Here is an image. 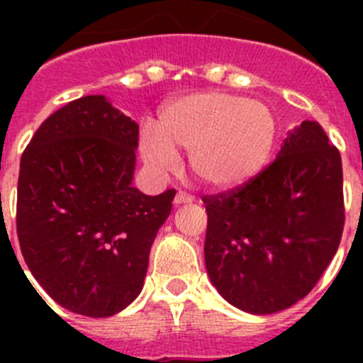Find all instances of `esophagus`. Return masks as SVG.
Instances as JSON below:
<instances>
[{
  "label": "esophagus",
  "instance_id": "esophagus-1",
  "mask_svg": "<svg viewBox=\"0 0 363 363\" xmlns=\"http://www.w3.org/2000/svg\"><path fill=\"white\" fill-rule=\"evenodd\" d=\"M192 201H194V196H191V194H189V192H185V191H179L178 194H176V198H174L176 205L192 203Z\"/></svg>",
  "mask_w": 363,
  "mask_h": 363
}]
</instances>
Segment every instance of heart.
<instances>
[{
  "mask_svg": "<svg viewBox=\"0 0 363 363\" xmlns=\"http://www.w3.org/2000/svg\"><path fill=\"white\" fill-rule=\"evenodd\" d=\"M277 142V121L258 101L225 92H196L160 112L156 134H145L142 152L152 165L169 167L187 150L200 184L234 189L264 171Z\"/></svg>",
  "mask_w": 363,
  "mask_h": 363,
  "instance_id": "b5f03b06",
  "label": "heart"
}]
</instances>
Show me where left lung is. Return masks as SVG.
I'll use <instances>...</instances> for the list:
<instances>
[{
    "label": "left lung",
    "instance_id": "1",
    "mask_svg": "<svg viewBox=\"0 0 363 363\" xmlns=\"http://www.w3.org/2000/svg\"><path fill=\"white\" fill-rule=\"evenodd\" d=\"M201 200L205 265L218 293L245 313H278L313 291L338 251L342 158L316 121H303L251 182Z\"/></svg>",
    "mask_w": 363,
    "mask_h": 363
}]
</instances>
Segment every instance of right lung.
Instances as JSON below:
<instances>
[{
	"mask_svg": "<svg viewBox=\"0 0 363 363\" xmlns=\"http://www.w3.org/2000/svg\"><path fill=\"white\" fill-rule=\"evenodd\" d=\"M138 140L136 121L105 96H83L50 114L21 154V255L45 293L76 314L105 318L129 306L171 214L174 189L147 196L133 187Z\"/></svg>",
	"mask_w": 363,
	"mask_h": 363,
	"instance_id": "1",
	"label": "right lung"
}]
</instances>
